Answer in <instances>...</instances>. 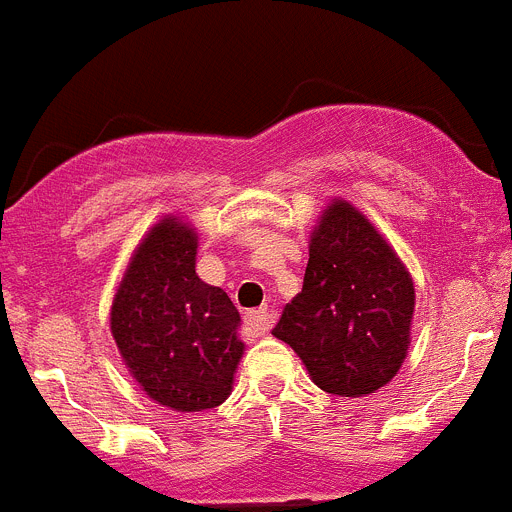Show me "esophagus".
<instances>
[{"label": "esophagus", "mask_w": 512, "mask_h": 512, "mask_svg": "<svg viewBox=\"0 0 512 512\" xmlns=\"http://www.w3.org/2000/svg\"><path fill=\"white\" fill-rule=\"evenodd\" d=\"M246 325H248V330H251L253 336H264V333H269V328H271V312L266 310V307H264V310L248 312Z\"/></svg>", "instance_id": "obj_1"}]
</instances>
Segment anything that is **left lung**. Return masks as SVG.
Segmentation results:
<instances>
[{"label": "left lung", "instance_id": "1", "mask_svg": "<svg viewBox=\"0 0 512 512\" xmlns=\"http://www.w3.org/2000/svg\"><path fill=\"white\" fill-rule=\"evenodd\" d=\"M413 312L408 266L359 207L336 197L312 228L302 292L284 307L274 336L323 392L366 397L400 372Z\"/></svg>", "mask_w": 512, "mask_h": 512}]
</instances>
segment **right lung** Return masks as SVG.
Wrapping results in <instances>:
<instances>
[{
    "mask_svg": "<svg viewBox=\"0 0 512 512\" xmlns=\"http://www.w3.org/2000/svg\"><path fill=\"white\" fill-rule=\"evenodd\" d=\"M197 246L192 223L161 217L135 246L110 307L112 338L130 377L176 413L223 405L246 351L230 297L194 271Z\"/></svg>",
    "mask_w": 512,
    "mask_h": 512,
    "instance_id": "right-lung-1",
    "label": "right lung"
}]
</instances>
